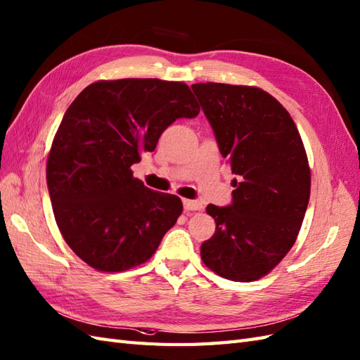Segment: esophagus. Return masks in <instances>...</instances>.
<instances>
[{
	"label": "esophagus",
	"mask_w": 360,
	"mask_h": 360,
	"mask_svg": "<svg viewBox=\"0 0 360 360\" xmlns=\"http://www.w3.org/2000/svg\"><path fill=\"white\" fill-rule=\"evenodd\" d=\"M182 204H184V208H186V210H188V212H195V210H200V208H202V204H200L199 200L184 199Z\"/></svg>",
	"instance_id": "1"
}]
</instances>
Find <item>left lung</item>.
Returning a JSON list of instances; mask_svg holds the SVG:
<instances>
[{
	"mask_svg": "<svg viewBox=\"0 0 360 360\" xmlns=\"http://www.w3.org/2000/svg\"><path fill=\"white\" fill-rule=\"evenodd\" d=\"M191 90L238 176L230 205H207L216 231L200 257L225 279H261L293 247L307 212L311 176L302 139L262 89L199 82Z\"/></svg>",
	"mask_w": 360,
	"mask_h": 360,
	"instance_id": "8db88e82",
	"label": "left lung"
}]
</instances>
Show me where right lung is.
<instances>
[{"mask_svg":"<svg viewBox=\"0 0 360 360\" xmlns=\"http://www.w3.org/2000/svg\"><path fill=\"white\" fill-rule=\"evenodd\" d=\"M199 110L187 84L156 78L98 81L75 98L50 148L47 188L58 229L86 264L124 271L153 256L182 202L146 187L130 167Z\"/></svg>","mask_w":360,"mask_h":360,"instance_id":"add662e5","label":"right lung"}]
</instances>
